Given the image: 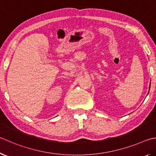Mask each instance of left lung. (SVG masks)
<instances>
[{
  "label": "left lung",
  "instance_id": "obj_1",
  "mask_svg": "<svg viewBox=\"0 0 156 156\" xmlns=\"http://www.w3.org/2000/svg\"><path fill=\"white\" fill-rule=\"evenodd\" d=\"M149 89H150V87H149Z\"/></svg>",
  "mask_w": 156,
  "mask_h": 156
}]
</instances>
